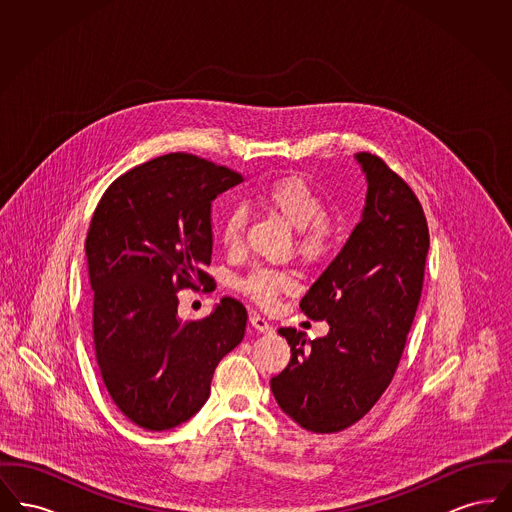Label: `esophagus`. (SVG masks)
I'll list each match as a JSON object with an SVG mask.
<instances>
[{"label": "esophagus", "mask_w": 512, "mask_h": 512, "mask_svg": "<svg viewBox=\"0 0 512 512\" xmlns=\"http://www.w3.org/2000/svg\"><path fill=\"white\" fill-rule=\"evenodd\" d=\"M249 324H251L257 332H261V334H270V332H272V326L268 324L265 318L259 317V315H251V318H249Z\"/></svg>", "instance_id": "obj_1"}]
</instances>
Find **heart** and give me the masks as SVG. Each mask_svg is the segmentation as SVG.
Here are the masks:
<instances>
[{
  "instance_id": "b5f03b06",
  "label": "heart",
  "mask_w": 512,
  "mask_h": 512,
  "mask_svg": "<svg viewBox=\"0 0 512 512\" xmlns=\"http://www.w3.org/2000/svg\"><path fill=\"white\" fill-rule=\"evenodd\" d=\"M259 201L297 230L295 247L307 263L324 261L332 253L334 230L324 219V201L305 180L299 176L278 178L261 192ZM245 222L247 217L242 207L230 209L220 220V242L226 251H238L244 244ZM290 284L292 280L286 272L255 268L240 282V288L255 303L268 307L278 293L290 288Z\"/></svg>"
}]
</instances>
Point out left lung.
<instances>
[{"label":"left lung","mask_w":512,"mask_h":512,"mask_svg":"<svg viewBox=\"0 0 512 512\" xmlns=\"http://www.w3.org/2000/svg\"><path fill=\"white\" fill-rule=\"evenodd\" d=\"M355 159L366 178L361 220L299 303L303 315L328 322V334L307 340L295 328H280L292 359L270 380L278 407L315 434L349 428L390 386L430 247L413 190L382 159Z\"/></svg>","instance_id":"obj_1"}]
</instances>
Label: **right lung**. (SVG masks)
I'll return each instance as SVG.
<instances>
[{
    "label": "right lung",
    "instance_id": "right-lung-1",
    "mask_svg": "<svg viewBox=\"0 0 512 512\" xmlns=\"http://www.w3.org/2000/svg\"><path fill=\"white\" fill-rule=\"evenodd\" d=\"M244 178L188 153L119 176L99 199L86 238L94 345L121 413L163 432L209 399L220 359L244 340L245 307L222 297L201 320L178 317L182 288L211 286V207Z\"/></svg>",
    "mask_w": 512,
    "mask_h": 512
}]
</instances>
